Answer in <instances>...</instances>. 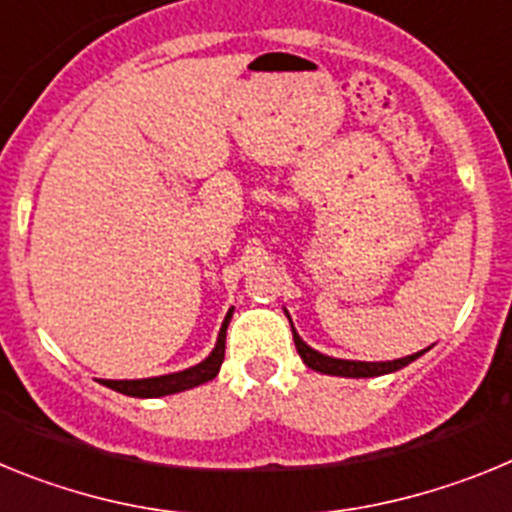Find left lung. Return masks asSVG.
I'll return each instance as SVG.
<instances>
[{"mask_svg":"<svg viewBox=\"0 0 512 512\" xmlns=\"http://www.w3.org/2000/svg\"><path fill=\"white\" fill-rule=\"evenodd\" d=\"M287 318H289V312H287ZM289 325H292V318H289ZM292 336H295L297 354H300V359L310 366L312 372L330 374V377H348V379H366V377L392 374L428 351V348H423V351H418V354L402 356V359H392V361H351V359H336V356H325L320 354V351H315L312 346H307V343L300 338V333L295 330V325H292Z\"/></svg>","mask_w":512,"mask_h":512,"instance_id":"8db88e82","label":"left lung"}]
</instances>
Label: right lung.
I'll list each match as a JSON object with an SVG mask.
<instances>
[{
    "label": "right lung",
    "instance_id": "obj_1",
    "mask_svg": "<svg viewBox=\"0 0 512 512\" xmlns=\"http://www.w3.org/2000/svg\"><path fill=\"white\" fill-rule=\"evenodd\" d=\"M230 318H233V307L225 315L223 325H220V333H217L215 348L210 351L207 359H202L200 364L182 369V372L174 374H161V377H148V379H102L104 387L110 390L122 392L128 397H166L176 395V392L192 390V387H200V384L210 382L220 372V364L225 359V330H228Z\"/></svg>",
    "mask_w": 512,
    "mask_h": 512
}]
</instances>
